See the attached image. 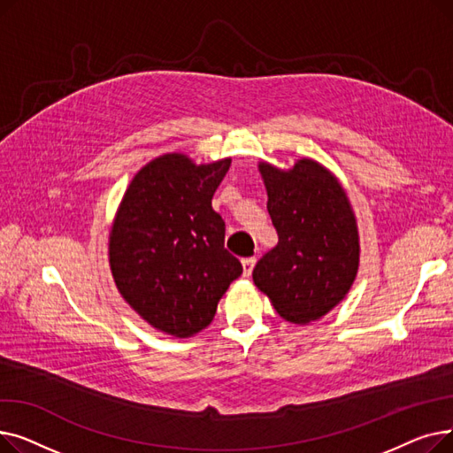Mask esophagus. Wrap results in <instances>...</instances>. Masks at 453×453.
Returning <instances> with one entry per match:
<instances>
[{
  "mask_svg": "<svg viewBox=\"0 0 453 453\" xmlns=\"http://www.w3.org/2000/svg\"><path fill=\"white\" fill-rule=\"evenodd\" d=\"M255 263H257V258H255V257H246V258H242V268H244V277H250V275H251V272H253V266H255Z\"/></svg>",
  "mask_w": 453,
  "mask_h": 453,
  "instance_id": "esophagus-1",
  "label": "esophagus"
}]
</instances>
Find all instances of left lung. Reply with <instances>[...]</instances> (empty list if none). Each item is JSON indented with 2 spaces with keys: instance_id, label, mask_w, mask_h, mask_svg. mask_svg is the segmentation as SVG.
<instances>
[{
  "instance_id": "1",
  "label": "left lung",
  "mask_w": 453,
  "mask_h": 453,
  "mask_svg": "<svg viewBox=\"0 0 453 453\" xmlns=\"http://www.w3.org/2000/svg\"><path fill=\"white\" fill-rule=\"evenodd\" d=\"M279 242L253 270L255 287L290 323L321 319L358 273L360 236L345 188L311 157L288 171L260 161Z\"/></svg>"
}]
</instances>
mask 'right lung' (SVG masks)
Masks as SVG:
<instances>
[{"label": "right lung", "mask_w": 453, "mask_h": 453, "mask_svg": "<svg viewBox=\"0 0 453 453\" xmlns=\"http://www.w3.org/2000/svg\"><path fill=\"white\" fill-rule=\"evenodd\" d=\"M229 165V157L196 165L185 154H163L134 176L117 209L108 246L117 290L165 334L203 330L242 273L211 205Z\"/></svg>", "instance_id": "obj_1"}]
</instances>
